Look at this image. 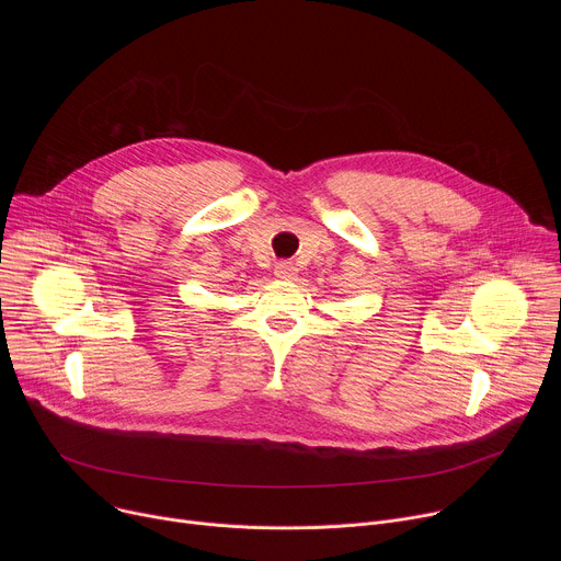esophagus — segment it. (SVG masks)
Listing matches in <instances>:
<instances>
[{"label": "esophagus", "mask_w": 561, "mask_h": 561, "mask_svg": "<svg viewBox=\"0 0 561 561\" xmlns=\"http://www.w3.org/2000/svg\"><path fill=\"white\" fill-rule=\"evenodd\" d=\"M295 275H297V266L293 262L275 264V277H279V279H295Z\"/></svg>", "instance_id": "1"}]
</instances>
